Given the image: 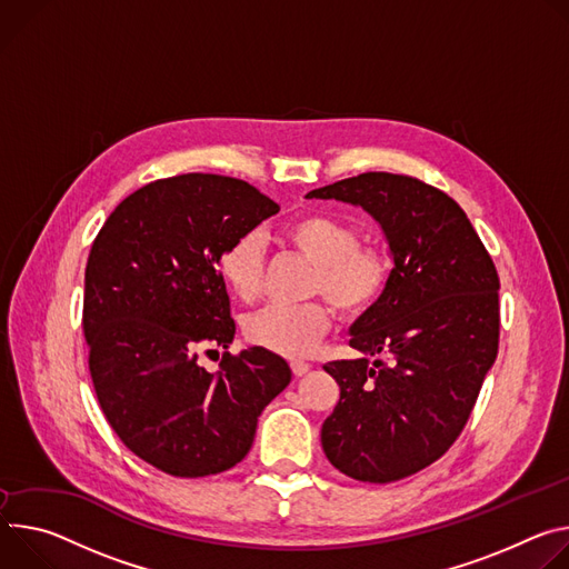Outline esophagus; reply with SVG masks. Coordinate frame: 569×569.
<instances>
[{
    "label": "esophagus",
    "instance_id": "esophagus-1",
    "mask_svg": "<svg viewBox=\"0 0 569 569\" xmlns=\"http://www.w3.org/2000/svg\"><path fill=\"white\" fill-rule=\"evenodd\" d=\"M291 370H293L296 377H302L305 372H309V363H305V361H291Z\"/></svg>",
    "mask_w": 569,
    "mask_h": 569
}]
</instances>
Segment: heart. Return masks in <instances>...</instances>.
I'll use <instances>...</instances> for the list:
<instances>
[{"label": "heart", "mask_w": 569, "mask_h": 569, "mask_svg": "<svg viewBox=\"0 0 569 569\" xmlns=\"http://www.w3.org/2000/svg\"><path fill=\"white\" fill-rule=\"evenodd\" d=\"M282 239L313 264L309 293L323 296L346 317H357L382 296L391 260L382 248L359 246V232L328 214H302L289 221ZM226 287L250 302L262 289V243L256 234L232 239L219 258ZM332 313L323 302L267 305L243 323L246 339L276 355L305 357L328 335Z\"/></svg>", "instance_id": "1"}]
</instances>
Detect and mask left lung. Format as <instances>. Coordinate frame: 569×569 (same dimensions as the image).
<instances>
[{
	"label": "left lung",
	"mask_w": 569,
	"mask_h": 569,
	"mask_svg": "<svg viewBox=\"0 0 569 569\" xmlns=\"http://www.w3.org/2000/svg\"><path fill=\"white\" fill-rule=\"evenodd\" d=\"M307 199L361 208L389 243V282L348 330L361 357L323 366L341 398L321 446L357 481H398L443 457L472 413L497 357L499 278L459 203L418 178L368 171Z\"/></svg>",
	"instance_id": "obj_1"
}]
</instances>
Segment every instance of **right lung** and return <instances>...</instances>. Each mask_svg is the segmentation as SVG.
I'll return each instance as SVG.
<instances>
[{"label": "right lung", "instance_id": "1", "mask_svg": "<svg viewBox=\"0 0 569 569\" xmlns=\"http://www.w3.org/2000/svg\"><path fill=\"white\" fill-rule=\"evenodd\" d=\"M252 184L182 173L126 197L99 230L83 291V335L106 420L133 455L173 477L237 466L289 363L252 346L208 372L199 352L234 339L223 248L278 212ZM212 352V350H208Z\"/></svg>", "mask_w": 569, "mask_h": 569}]
</instances>
